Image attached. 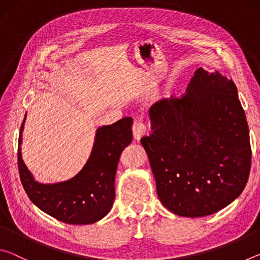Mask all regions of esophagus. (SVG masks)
<instances>
[{
  "label": "esophagus",
  "mask_w": 260,
  "mask_h": 260,
  "mask_svg": "<svg viewBox=\"0 0 260 260\" xmlns=\"http://www.w3.org/2000/svg\"><path fill=\"white\" fill-rule=\"evenodd\" d=\"M146 134V125L140 119H136L133 124V135L136 141H140L141 138Z\"/></svg>",
  "instance_id": "1"
}]
</instances>
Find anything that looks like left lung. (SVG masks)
<instances>
[{"instance_id":"8db88e82","label":"left lung","mask_w":260,"mask_h":260,"mask_svg":"<svg viewBox=\"0 0 260 260\" xmlns=\"http://www.w3.org/2000/svg\"><path fill=\"white\" fill-rule=\"evenodd\" d=\"M187 94L149 109L141 139L162 205L181 217L218 212L243 191L251 166L249 127L232 79L197 69Z\"/></svg>"}]
</instances>
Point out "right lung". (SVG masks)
<instances>
[{
    "instance_id": "obj_1",
    "label": "right lung",
    "mask_w": 260,
    "mask_h": 260,
    "mask_svg": "<svg viewBox=\"0 0 260 260\" xmlns=\"http://www.w3.org/2000/svg\"><path fill=\"white\" fill-rule=\"evenodd\" d=\"M25 120L26 114L18 139V169L29 200L43 212L70 225H89L104 218L116 196L118 161L133 139V119L126 117L112 125L99 127L93 150L82 170L72 179L57 183L35 181L25 165L20 148Z\"/></svg>"
}]
</instances>
